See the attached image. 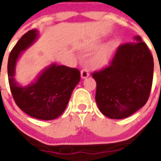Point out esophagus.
<instances>
[{
	"mask_svg": "<svg viewBox=\"0 0 161 161\" xmlns=\"http://www.w3.org/2000/svg\"><path fill=\"white\" fill-rule=\"evenodd\" d=\"M88 76H89V71H88L87 68H82V70H81V78L82 79H86Z\"/></svg>",
	"mask_w": 161,
	"mask_h": 161,
	"instance_id": "obj_1",
	"label": "esophagus"
}]
</instances>
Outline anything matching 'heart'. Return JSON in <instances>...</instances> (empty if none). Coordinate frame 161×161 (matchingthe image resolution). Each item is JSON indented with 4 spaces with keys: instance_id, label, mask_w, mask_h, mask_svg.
<instances>
[{
    "instance_id": "heart-1",
    "label": "heart",
    "mask_w": 161,
    "mask_h": 161,
    "mask_svg": "<svg viewBox=\"0 0 161 161\" xmlns=\"http://www.w3.org/2000/svg\"><path fill=\"white\" fill-rule=\"evenodd\" d=\"M101 45H98V48H100ZM115 46L114 43H109L103 47L101 51L98 53V55L95 58V63L98 65H104L109 62L112 56L114 50H115Z\"/></svg>"
}]
</instances>
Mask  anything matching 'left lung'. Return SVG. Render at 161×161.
<instances>
[{"instance_id": "obj_1", "label": "left lung", "mask_w": 161, "mask_h": 161, "mask_svg": "<svg viewBox=\"0 0 161 161\" xmlns=\"http://www.w3.org/2000/svg\"><path fill=\"white\" fill-rule=\"evenodd\" d=\"M120 45L110 65L92 74L95 100L105 116L114 119L132 115L147 103L152 89L154 63L140 36Z\"/></svg>"}]
</instances>
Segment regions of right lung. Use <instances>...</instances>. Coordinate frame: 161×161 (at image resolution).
Masks as SVG:
<instances>
[{"instance_id": "add662e5", "label": "right lung", "mask_w": 161, "mask_h": 161, "mask_svg": "<svg viewBox=\"0 0 161 161\" xmlns=\"http://www.w3.org/2000/svg\"><path fill=\"white\" fill-rule=\"evenodd\" d=\"M37 36V30H30L11 50L8 61V83L16 104L25 113L38 119H54L66 109L74 88L80 81V71L53 63L40 74L35 82L20 86L14 79L16 63L21 51L29 48Z\"/></svg>"}]
</instances>
